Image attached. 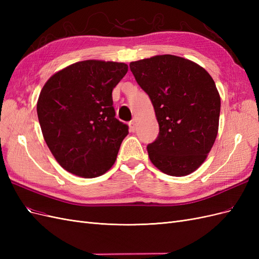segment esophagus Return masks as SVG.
Returning a JSON list of instances; mask_svg holds the SVG:
<instances>
[{"label":"esophagus","mask_w":259,"mask_h":259,"mask_svg":"<svg viewBox=\"0 0 259 259\" xmlns=\"http://www.w3.org/2000/svg\"><path fill=\"white\" fill-rule=\"evenodd\" d=\"M130 127H131L132 132H135L136 131V119H133L130 122Z\"/></svg>","instance_id":"esophagus-1"}]
</instances>
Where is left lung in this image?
Returning <instances> with one entry per match:
<instances>
[{
	"label": "left lung",
	"instance_id": "left-lung-1",
	"mask_svg": "<svg viewBox=\"0 0 259 259\" xmlns=\"http://www.w3.org/2000/svg\"><path fill=\"white\" fill-rule=\"evenodd\" d=\"M147 93L159 123V135L147 146L155 167L186 176L206 159L218 132L221 97L205 69L174 55H159L130 64Z\"/></svg>",
	"mask_w": 259,
	"mask_h": 259
}]
</instances>
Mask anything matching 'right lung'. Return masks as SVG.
Instances as JSON below:
<instances>
[{"instance_id":"obj_1","label":"right lung","mask_w":259,"mask_h":259,"mask_svg":"<svg viewBox=\"0 0 259 259\" xmlns=\"http://www.w3.org/2000/svg\"><path fill=\"white\" fill-rule=\"evenodd\" d=\"M128 66L84 60L50 77L36 111L46 145L66 170L84 178L105 174L128 126L115 117L112 91Z\"/></svg>"}]
</instances>
